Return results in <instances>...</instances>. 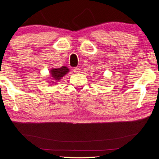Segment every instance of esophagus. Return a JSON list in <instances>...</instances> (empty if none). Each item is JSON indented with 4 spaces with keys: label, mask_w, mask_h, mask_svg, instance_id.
Listing matches in <instances>:
<instances>
[{
    "label": "esophagus",
    "mask_w": 159,
    "mask_h": 159,
    "mask_svg": "<svg viewBox=\"0 0 159 159\" xmlns=\"http://www.w3.org/2000/svg\"><path fill=\"white\" fill-rule=\"evenodd\" d=\"M74 71L75 72V74H79L80 72L81 71V70L80 68H78V67H76V68H74Z\"/></svg>",
    "instance_id": "1"
}]
</instances>
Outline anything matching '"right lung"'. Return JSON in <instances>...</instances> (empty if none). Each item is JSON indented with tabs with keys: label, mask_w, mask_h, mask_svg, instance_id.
Segmentation results:
<instances>
[{
	"label": "right lung",
	"mask_w": 159,
	"mask_h": 159,
	"mask_svg": "<svg viewBox=\"0 0 159 159\" xmlns=\"http://www.w3.org/2000/svg\"><path fill=\"white\" fill-rule=\"evenodd\" d=\"M69 71V69L66 66H61L59 68H52L50 71V74L52 77V78L56 81H59L64 77L66 74H68Z\"/></svg>",
	"instance_id": "right-lung-1"
}]
</instances>
